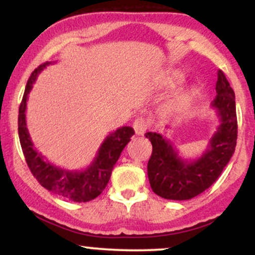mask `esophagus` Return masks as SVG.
Masks as SVG:
<instances>
[{
	"mask_svg": "<svg viewBox=\"0 0 255 255\" xmlns=\"http://www.w3.org/2000/svg\"><path fill=\"white\" fill-rule=\"evenodd\" d=\"M132 127L134 128V132H136V134H139V136H142V134L145 133L147 128H149V123H147L145 118L138 117L136 121L133 122Z\"/></svg>",
	"mask_w": 255,
	"mask_h": 255,
	"instance_id": "esophagus-1",
	"label": "esophagus"
}]
</instances>
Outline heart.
I'll use <instances>...</instances> for the list:
<instances>
[{
  "label": "heart",
  "instance_id": "b5f03b06",
  "mask_svg": "<svg viewBox=\"0 0 255 255\" xmlns=\"http://www.w3.org/2000/svg\"><path fill=\"white\" fill-rule=\"evenodd\" d=\"M183 80V74L178 73V72H172L166 77V84L174 86V85L181 83ZM199 94V90L196 86H190L188 89H185L181 92H178L176 96L169 102L168 109L169 111L172 113H181L183 112L185 109H188L191 105V103L194 102L195 98Z\"/></svg>",
  "mask_w": 255,
  "mask_h": 255
}]
</instances>
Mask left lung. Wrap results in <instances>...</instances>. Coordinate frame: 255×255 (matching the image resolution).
I'll use <instances>...</instances> for the list:
<instances>
[{
	"label": "left lung",
	"instance_id": "left-lung-1",
	"mask_svg": "<svg viewBox=\"0 0 255 255\" xmlns=\"http://www.w3.org/2000/svg\"><path fill=\"white\" fill-rule=\"evenodd\" d=\"M215 109L220 125L206 151L197 159L184 161L170 140L162 134L146 132L152 144L147 162V177L153 193L166 200H190L208 189L228 164L237 146L238 121L235 94L222 71H218Z\"/></svg>",
	"mask_w": 255,
	"mask_h": 255
}]
</instances>
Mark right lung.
I'll return each instance as SVG.
<instances>
[{
  "instance_id": "obj_1",
  "label": "right lung",
  "mask_w": 255,
  "mask_h": 255,
  "mask_svg": "<svg viewBox=\"0 0 255 255\" xmlns=\"http://www.w3.org/2000/svg\"><path fill=\"white\" fill-rule=\"evenodd\" d=\"M51 62H45L34 70L27 81L23 98L18 109V138L28 168L37 182L59 196L74 201L89 202L99 196L109 183L113 166L127 144L131 140L134 131L130 127H122L109 134L99 146L92 163L85 170L72 171L59 168L49 163L34 146L26 123L27 99L37 74Z\"/></svg>"
}]
</instances>
